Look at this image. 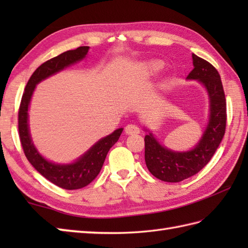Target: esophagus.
I'll list each match as a JSON object with an SVG mask.
<instances>
[{"label":"esophagus","mask_w":248,"mask_h":248,"mask_svg":"<svg viewBox=\"0 0 248 248\" xmlns=\"http://www.w3.org/2000/svg\"><path fill=\"white\" fill-rule=\"evenodd\" d=\"M140 131V128L138 127V125H136V124H132L125 125V128H124V132H125V134H128V135L139 134Z\"/></svg>","instance_id":"34e87169"}]
</instances>
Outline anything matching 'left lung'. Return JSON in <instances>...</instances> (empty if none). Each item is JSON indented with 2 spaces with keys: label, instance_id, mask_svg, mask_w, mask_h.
<instances>
[{
  "label": "left lung",
  "instance_id": "1",
  "mask_svg": "<svg viewBox=\"0 0 248 248\" xmlns=\"http://www.w3.org/2000/svg\"><path fill=\"white\" fill-rule=\"evenodd\" d=\"M194 69L188 80H198L205 87L210 100V118L202 138L194 149L172 151L160 145L154 135L145 136V161L148 170L165 182H180L196 175L212 159L226 130V98L218 71L209 62L192 54Z\"/></svg>",
  "mask_w": 248,
  "mask_h": 248
}]
</instances>
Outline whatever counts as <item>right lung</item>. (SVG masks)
<instances>
[{
    "label": "right lung",
    "mask_w": 248,
    "mask_h": 248,
    "mask_svg": "<svg viewBox=\"0 0 248 248\" xmlns=\"http://www.w3.org/2000/svg\"><path fill=\"white\" fill-rule=\"evenodd\" d=\"M88 49L89 46H78L76 50L66 51L37 68L26 84L18 113L19 136L26 159L46 179L65 189L82 188L94 180L101 170L108 150L118 140L124 129L115 130L112 134L97 141L91 149L71 164H56L46 160L35 148L30 135L28 110L37 84L64 68L82 61L86 56Z\"/></svg>",
    "instance_id": "obj_1"
}]
</instances>
